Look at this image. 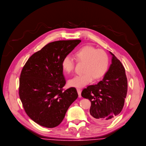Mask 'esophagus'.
I'll use <instances>...</instances> for the list:
<instances>
[{"label": "esophagus", "mask_w": 146, "mask_h": 146, "mask_svg": "<svg viewBox=\"0 0 146 146\" xmlns=\"http://www.w3.org/2000/svg\"><path fill=\"white\" fill-rule=\"evenodd\" d=\"M77 92H78V96H79V98H81L82 97V95H81V92H82V90L80 89V88H77Z\"/></svg>", "instance_id": "1"}]
</instances>
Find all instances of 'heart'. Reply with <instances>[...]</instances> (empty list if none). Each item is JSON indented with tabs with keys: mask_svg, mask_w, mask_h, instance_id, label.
I'll return each mask as SVG.
<instances>
[{
	"mask_svg": "<svg viewBox=\"0 0 146 146\" xmlns=\"http://www.w3.org/2000/svg\"><path fill=\"white\" fill-rule=\"evenodd\" d=\"M76 60L85 63L82 74L74 76L68 81V85L73 88H82L99 79L106 73L109 66V58L104 50L97 49L91 46H85L75 53ZM76 62L70 55H67L62 61V68L67 73H70L75 68Z\"/></svg>",
	"mask_w": 146,
	"mask_h": 146,
	"instance_id": "b5f03b06",
	"label": "heart"
}]
</instances>
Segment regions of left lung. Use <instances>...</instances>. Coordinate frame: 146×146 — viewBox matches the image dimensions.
<instances>
[{
	"label": "left lung",
	"mask_w": 146,
	"mask_h": 146,
	"mask_svg": "<svg viewBox=\"0 0 146 146\" xmlns=\"http://www.w3.org/2000/svg\"><path fill=\"white\" fill-rule=\"evenodd\" d=\"M112 63L103 80L97 85L88 86L82 92L91 106V118L96 122H111L122 110L128 90L125 68L121 62L111 52Z\"/></svg>",
	"instance_id": "left-lung-1"
}]
</instances>
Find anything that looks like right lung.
I'll return each mask as SVG.
<instances>
[{
	"mask_svg": "<svg viewBox=\"0 0 146 146\" xmlns=\"http://www.w3.org/2000/svg\"><path fill=\"white\" fill-rule=\"evenodd\" d=\"M80 42L74 40L49 43L24 66L19 79L20 99L28 116L41 126L58 125L78 97L76 88L63 90L66 80L62 61Z\"/></svg>",
	"mask_w": 146,
	"mask_h": 146,
	"instance_id": "1",
	"label": "right lung"
}]
</instances>
